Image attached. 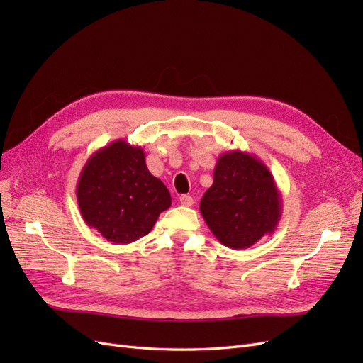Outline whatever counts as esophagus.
I'll return each instance as SVG.
<instances>
[{"label": "esophagus", "instance_id": "1", "mask_svg": "<svg viewBox=\"0 0 363 363\" xmlns=\"http://www.w3.org/2000/svg\"><path fill=\"white\" fill-rule=\"evenodd\" d=\"M180 204L184 207H191L194 204V199L191 195H182L180 196Z\"/></svg>", "mask_w": 363, "mask_h": 363}]
</instances>
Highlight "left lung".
Segmentation results:
<instances>
[{
	"label": "left lung",
	"instance_id": "1",
	"mask_svg": "<svg viewBox=\"0 0 363 363\" xmlns=\"http://www.w3.org/2000/svg\"><path fill=\"white\" fill-rule=\"evenodd\" d=\"M200 212L219 242L244 250L276 232L281 195L265 163L250 152L232 150L218 157Z\"/></svg>",
	"mask_w": 363,
	"mask_h": 363
}]
</instances>
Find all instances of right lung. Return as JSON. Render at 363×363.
Masks as SVG:
<instances>
[{
	"mask_svg": "<svg viewBox=\"0 0 363 363\" xmlns=\"http://www.w3.org/2000/svg\"><path fill=\"white\" fill-rule=\"evenodd\" d=\"M77 201L83 221L113 244H131L151 232L169 208V191L152 175L140 147L118 139L87 159Z\"/></svg>",
	"mask_w": 363,
	"mask_h": 363,
	"instance_id": "add662e5",
	"label": "right lung"
}]
</instances>
